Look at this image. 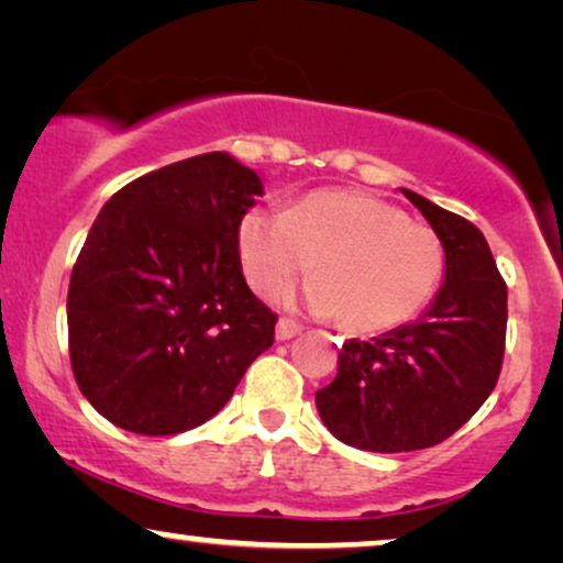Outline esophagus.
<instances>
[{
    "mask_svg": "<svg viewBox=\"0 0 563 563\" xmlns=\"http://www.w3.org/2000/svg\"><path fill=\"white\" fill-rule=\"evenodd\" d=\"M298 332H301V327H298L290 317H280V322H277V327H275L277 340H290V338H296Z\"/></svg>",
    "mask_w": 563,
    "mask_h": 563,
    "instance_id": "34e87169",
    "label": "esophagus"
}]
</instances>
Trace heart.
<instances>
[{
    "label": "heart",
    "mask_w": 563,
    "mask_h": 563,
    "mask_svg": "<svg viewBox=\"0 0 563 563\" xmlns=\"http://www.w3.org/2000/svg\"><path fill=\"white\" fill-rule=\"evenodd\" d=\"M239 254L246 280L267 298L311 265L309 303L358 334L421 314L446 269L437 233L379 197L347 189L311 191L286 212H246Z\"/></svg>",
    "instance_id": "b5f03b06"
}]
</instances>
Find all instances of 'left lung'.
<instances>
[{"mask_svg": "<svg viewBox=\"0 0 563 563\" xmlns=\"http://www.w3.org/2000/svg\"><path fill=\"white\" fill-rule=\"evenodd\" d=\"M446 252L437 301L416 322L347 340L338 376L317 393L327 429L368 452H412L450 439L488 400L507 343V283L471 220L405 189Z\"/></svg>", "mask_w": 563, "mask_h": 563, "instance_id": "obj_1", "label": "left lung"}]
</instances>
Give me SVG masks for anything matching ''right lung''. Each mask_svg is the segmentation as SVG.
I'll return each instance as SVG.
<instances>
[{"label": "right lung", "instance_id": "obj_1", "mask_svg": "<svg viewBox=\"0 0 563 563\" xmlns=\"http://www.w3.org/2000/svg\"><path fill=\"white\" fill-rule=\"evenodd\" d=\"M262 195L225 153L170 163L103 205L69 277V361L119 429L170 437L210 421L275 340L241 273L239 229Z\"/></svg>", "mask_w": 563, "mask_h": 563}]
</instances>
